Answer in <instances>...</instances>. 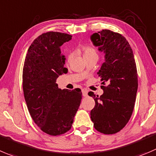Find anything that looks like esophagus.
<instances>
[{
	"mask_svg": "<svg viewBox=\"0 0 156 156\" xmlns=\"http://www.w3.org/2000/svg\"><path fill=\"white\" fill-rule=\"evenodd\" d=\"M87 93H88V91L85 89H83L82 90V94L83 96H87Z\"/></svg>",
	"mask_w": 156,
	"mask_h": 156,
	"instance_id": "obj_1",
	"label": "esophagus"
}]
</instances>
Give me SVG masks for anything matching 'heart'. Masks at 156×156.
<instances>
[{
  "label": "heart",
  "mask_w": 156,
  "mask_h": 156,
  "mask_svg": "<svg viewBox=\"0 0 156 156\" xmlns=\"http://www.w3.org/2000/svg\"><path fill=\"white\" fill-rule=\"evenodd\" d=\"M83 57L86 56H90V55H97L96 50L94 47L91 46H86L83 48ZM71 58V55H69L67 57V60H69Z\"/></svg>",
  "instance_id": "obj_1"
}]
</instances>
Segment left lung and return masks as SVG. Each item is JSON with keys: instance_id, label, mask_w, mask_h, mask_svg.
Instances as JSON below:
<instances>
[{"instance_id": "obj_1", "label": "left lung", "mask_w": 156, "mask_h": 156, "mask_svg": "<svg viewBox=\"0 0 156 156\" xmlns=\"http://www.w3.org/2000/svg\"><path fill=\"white\" fill-rule=\"evenodd\" d=\"M93 45L105 53V62L98 72L103 94L88 93L95 100L90 112L94 128L103 134H115L129 120L136 102L138 74L133 50L123 36L103 30L91 36Z\"/></svg>"}]
</instances>
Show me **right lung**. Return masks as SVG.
<instances>
[{
    "label": "right lung",
    "instance_id": "add662e5",
    "mask_svg": "<svg viewBox=\"0 0 156 156\" xmlns=\"http://www.w3.org/2000/svg\"><path fill=\"white\" fill-rule=\"evenodd\" d=\"M72 36L60 32L44 33L30 46L23 69V90L27 109L44 133L60 136L71 129L80 105V89L61 90L56 83L67 73L60 47Z\"/></svg>",
    "mask_w": 156,
    "mask_h": 156
}]
</instances>
